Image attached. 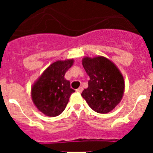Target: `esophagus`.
<instances>
[{
  "label": "esophagus",
  "instance_id": "34e87169",
  "mask_svg": "<svg viewBox=\"0 0 153 153\" xmlns=\"http://www.w3.org/2000/svg\"><path fill=\"white\" fill-rule=\"evenodd\" d=\"M82 91H83V87H82V86L79 87V88L76 90V92H77V93H82Z\"/></svg>",
  "mask_w": 153,
  "mask_h": 153
}]
</instances>
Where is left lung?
<instances>
[{
	"mask_svg": "<svg viewBox=\"0 0 153 153\" xmlns=\"http://www.w3.org/2000/svg\"><path fill=\"white\" fill-rule=\"evenodd\" d=\"M83 68L90 76L88 87L81 93L90 107L99 113H107L120 102L125 83L122 74L111 60L104 56H86Z\"/></svg>",
	"mask_w": 153,
	"mask_h": 153,
	"instance_id": "left-lung-1",
	"label": "left lung"
}]
</instances>
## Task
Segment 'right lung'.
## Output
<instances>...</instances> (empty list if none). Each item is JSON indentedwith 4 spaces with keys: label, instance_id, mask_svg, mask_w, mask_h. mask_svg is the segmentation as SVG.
Instances as JSON below:
<instances>
[{
    "label": "right lung",
    "instance_id": "1",
    "mask_svg": "<svg viewBox=\"0 0 153 153\" xmlns=\"http://www.w3.org/2000/svg\"><path fill=\"white\" fill-rule=\"evenodd\" d=\"M74 62L73 59H70L53 63L32 86V100L36 108L47 117H54L61 114L70 95L75 92L70 88V81L64 78Z\"/></svg>",
    "mask_w": 153,
    "mask_h": 153
}]
</instances>
